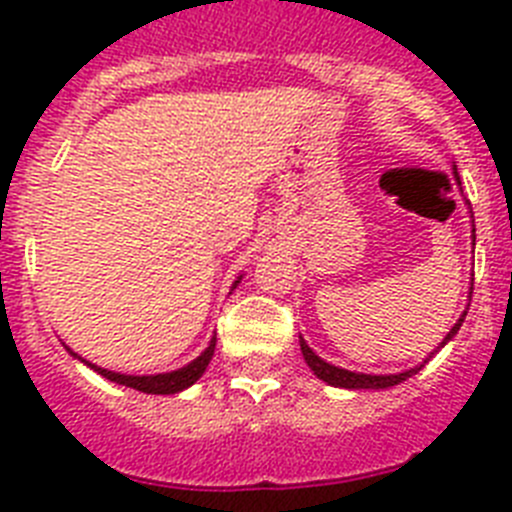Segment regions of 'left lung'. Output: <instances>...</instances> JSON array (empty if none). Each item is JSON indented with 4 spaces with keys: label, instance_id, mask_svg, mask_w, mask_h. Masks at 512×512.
I'll list each match as a JSON object with an SVG mask.
<instances>
[{
    "label": "left lung",
    "instance_id": "obj_1",
    "mask_svg": "<svg viewBox=\"0 0 512 512\" xmlns=\"http://www.w3.org/2000/svg\"><path fill=\"white\" fill-rule=\"evenodd\" d=\"M454 174H456V171H454ZM472 233H474V228H472ZM472 238H474V235H472ZM469 300H472V292H469ZM467 310H469V305H467ZM467 310L461 312L459 320L454 323V328H451L449 333H446V338L438 343L436 351H438V348L446 346V343H449L451 338L459 333L461 323H464V318H467ZM300 348H302V356H305L307 366H310L312 372H315V377L323 379V382H328L330 387H343V390H387V387H395V384L405 382V379H410L413 374H418L420 366H423L425 361L436 354V351H433V354L428 356L423 364L413 366V369H405V372H400V374H361V372H348V369H341V366H333V364H328V361H323L318 354H315V351H312L310 346H307L305 338H302V336H300Z\"/></svg>",
    "mask_w": 512,
    "mask_h": 512
}]
</instances>
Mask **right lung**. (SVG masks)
I'll list each match as a JSON object with an SVG mask.
<instances>
[{"label":"right lung","instance_id":"add662e5","mask_svg":"<svg viewBox=\"0 0 512 512\" xmlns=\"http://www.w3.org/2000/svg\"><path fill=\"white\" fill-rule=\"evenodd\" d=\"M241 284V277L235 279L233 282V289ZM215 341L217 338L212 336L210 343H207V348L202 351L200 356L194 361H189L187 366H182V369H176V372H166V374H143V377H135V374H120V372H110V369H102V366L92 364V361L81 359L79 354H74L69 346V354L74 356V359L84 361L87 366H92L94 372L102 374V377H107L110 382H117V384H125V387H133V390L138 392H146V395H176V392L187 390V387H192L197 379L205 374L207 364L212 361V354H215Z\"/></svg>","mask_w":512,"mask_h":512}]
</instances>
